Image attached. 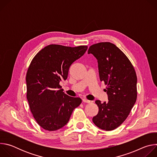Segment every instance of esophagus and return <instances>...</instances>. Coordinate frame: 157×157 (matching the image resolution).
Segmentation results:
<instances>
[{
  "label": "esophagus",
  "instance_id": "1",
  "mask_svg": "<svg viewBox=\"0 0 157 157\" xmlns=\"http://www.w3.org/2000/svg\"><path fill=\"white\" fill-rule=\"evenodd\" d=\"M82 102H86V103H91L93 101L87 100V99H82Z\"/></svg>",
  "mask_w": 157,
  "mask_h": 157
}]
</instances>
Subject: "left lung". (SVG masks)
I'll return each instance as SVG.
<instances>
[{"mask_svg":"<svg viewBox=\"0 0 157 157\" xmlns=\"http://www.w3.org/2000/svg\"><path fill=\"white\" fill-rule=\"evenodd\" d=\"M87 53L98 59L100 80L107 85L104 90L108 95L107 102L95 101L99 112L93 121L101 129L113 130L125 121L136 102V73L127 56L113 43L94 44Z\"/></svg>","mask_w":157,"mask_h":157,"instance_id":"left-lung-1","label":"left lung"}]
</instances>
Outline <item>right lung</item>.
<instances>
[{"label":"right lung","mask_w":157,"mask_h":157,"mask_svg":"<svg viewBox=\"0 0 157 157\" xmlns=\"http://www.w3.org/2000/svg\"><path fill=\"white\" fill-rule=\"evenodd\" d=\"M87 46L71 47L52 44L33 58L27 75V98L32 115L43 129L55 131L64 127L82 100L63 92L59 82L68 77L70 67L81 57Z\"/></svg>","instance_id":"obj_1"}]
</instances>
